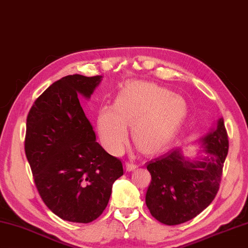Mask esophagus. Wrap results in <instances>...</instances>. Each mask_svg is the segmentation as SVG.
<instances>
[{
  "instance_id": "esophagus-1",
  "label": "esophagus",
  "mask_w": 248,
  "mask_h": 248,
  "mask_svg": "<svg viewBox=\"0 0 248 248\" xmlns=\"http://www.w3.org/2000/svg\"><path fill=\"white\" fill-rule=\"evenodd\" d=\"M137 167H138V166L136 164L131 163V161H125V169H127V171L134 170Z\"/></svg>"
}]
</instances>
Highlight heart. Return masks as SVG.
Returning a JSON list of instances; mask_svg holds the SVG:
<instances>
[{"instance_id": "obj_1", "label": "heart", "mask_w": 248, "mask_h": 248, "mask_svg": "<svg viewBox=\"0 0 248 248\" xmlns=\"http://www.w3.org/2000/svg\"><path fill=\"white\" fill-rule=\"evenodd\" d=\"M186 110V103L170 90L132 81L121 89L114 107L98 110V136L107 151L119 154L128 142L127 125H132V138L140 150L154 153L172 137Z\"/></svg>"}]
</instances>
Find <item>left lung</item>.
I'll return each instance as SVG.
<instances>
[{
	"instance_id": "obj_1",
	"label": "left lung",
	"mask_w": 248,
	"mask_h": 248,
	"mask_svg": "<svg viewBox=\"0 0 248 248\" xmlns=\"http://www.w3.org/2000/svg\"><path fill=\"white\" fill-rule=\"evenodd\" d=\"M206 156L199 161L184 159L180 148L151 160L146 168L152 175L145 202L151 215L166 226H175L195 218L217 195L229 137L223 119L204 139Z\"/></svg>"
}]
</instances>
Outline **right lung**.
I'll list each match as a JSON object with an SVG mask.
<instances>
[{
  "instance_id": "add662e5",
  "label": "right lung",
  "mask_w": 248,
  "mask_h": 248,
  "mask_svg": "<svg viewBox=\"0 0 248 248\" xmlns=\"http://www.w3.org/2000/svg\"><path fill=\"white\" fill-rule=\"evenodd\" d=\"M101 76L70 75L44 91L27 116L25 152L44 204L66 221L89 223L105 210L123 163L96 142L79 94L90 97Z\"/></svg>"
}]
</instances>
